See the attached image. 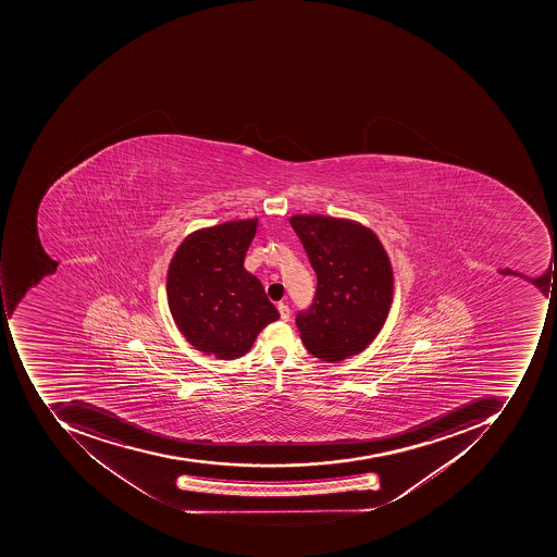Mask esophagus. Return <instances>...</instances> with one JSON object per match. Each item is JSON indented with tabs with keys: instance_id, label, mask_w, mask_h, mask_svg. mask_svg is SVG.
Here are the masks:
<instances>
[{
	"instance_id": "obj_1",
	"label": "esophagus",
	"mask_w": 557,
	"mask_h": 557,
	"mask_svg": "<svg viewBox=\"0 0 557 557\" xmlns=\"http://www.w3.org/2000/svg\"><path fill=\"white\" fill-rule=\"evenodd\" d=\"M277 311H280L281 320H289V314H292V311H289V306L284 305V302H280V305H277Z\"/></svg>"
}]
</instances>
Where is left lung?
Returning <instances> with one entry per match:
<instances>
[{
	"label": "left lung",
	"mask_w": 557,
	"mask_h": 557,
	"mask_svg": "<svg viewBox=\"0 0 557 557\" xmlns=\"http://www.w3.org/2000/svg\"><path fill=\"white\" fill-rule=\"evenodd\" d=\"M317 273V293L296 324L313 357L342 361L370 345L385 323L393 273L379 237L358 222L326 215L289 219Z\"/></svg>",
	"instance_id": "obj_1"
}]
</instances>
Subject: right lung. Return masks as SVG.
<instances>
[{
	"mask_svg": "<svg viewBox=\"0 0 557 557\" xmlns=\"http://www.w3.org/2000/svg\"><path fill=\"white\" fill-rule=\"evenodd\" d=\"M258 219L196 231L169 265V308L190 345L221 360H236L259 331L280 318L258 277L244 270Z\"/></svg>",
	"mask_w": 557,
	"mask_h": 557,
	"instance_id": "right-lung-1",
	"label": "right lung"
}]
</instances>
